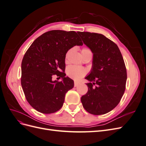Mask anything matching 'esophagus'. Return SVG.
<instances>
[{"label":"esophagus","instance_id":"esophagus-1","mask_svg":"<svg viewBox=\"0 0 146 146\" xmlns=\"http://www.w3.org/2000/svg\"><path fill=\"white\" fill-rule=\"evenodd\" d=\"M79 85H80V83H79V82H74V86L75 87L78 86Z\"/></svg>","mask_w":146,"mask_h":146}]
</instances>
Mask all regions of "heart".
<instances>
[{
    "label": "heart",
    "instance_id": "heart-1",
    "mask_svg": "<svg viewBox=\"0 0 146 146\" xmlns=\"http://www.w3.org/2000/svg\"><path fill=\"white\" fill-rule=\"evenodd\" d=\"M72 50L73 48H70L68 50L66 55V60H68L69 54ZM82 54L84 57L88 54H92V53L89 48H83L82 50ZM66 73L70 78H73L74 80H79L87 74V70L85 68L80 67V66H70L66 69Z\"/></svg>",
    "mask_w": 146,
    "mask_h": 146
}]
</instances>
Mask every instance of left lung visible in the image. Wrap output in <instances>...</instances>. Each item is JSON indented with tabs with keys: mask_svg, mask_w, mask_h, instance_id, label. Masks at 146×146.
Listing matches in <instances>:
<instances>
[{
	"mask_svg": "<svg viewBox=\"0 0 146 146\" xmlns=\"http://www.w3.org/2000/svg\"><path fill=\"white\" fill-rule=\"evenodd\" d=\"M93 54L90 74L85 77L87 93L81 98L86 111L94 115L106 114L115 108L125 90L127 70L123 57L115 43L104 35L77 32ZM96 84L94 88L93 85Z\"/></svg>",
	"mask_w": 146,
	"mask_h": 146,
	"instance_id": "1",
	"label": "left lung"
}]
</instances>
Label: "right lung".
Wrapping results in <instances>:
<instances>
[{"label": "right lung", "instance_id": "add662e5", "mask_svg": "<svg viewBox=\"0 0 146 146\" xmlns=\"http://www.w3.org/2000/svg\"><path fill=\"white\" fill-rule=\"evenodd\" d=\"M82 45L74 31L55 30L42 34L30 46L22 61L21 85L34 109L50 114L62 107L66 93L74 85L72 79L61 72L65 69L66 54L74 46ZM55 74L61 75L62 81H53Z\"/></svg>", "mask_w": 146, "mask_h": 146}]
</instances>
